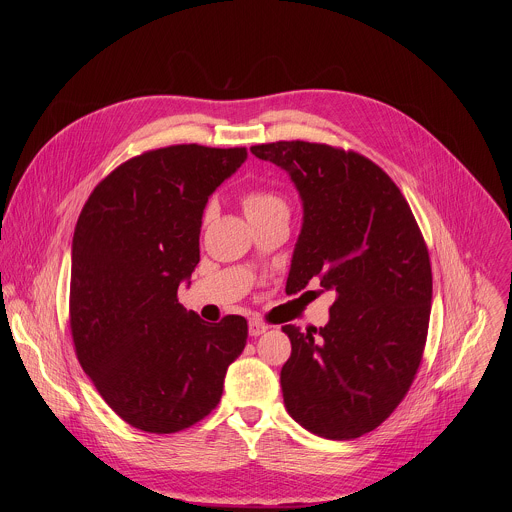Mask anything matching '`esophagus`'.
<instances>
[{"mask_svg": "<svg viewBox=\"0 0 512 512\" xmlns=\"http://www.w3.org/2000/svg\"><path fill=\"white\" fill-rule=\"evenodd\" d=\"M269 330V326L265 324V322H261V320H251L249 322V334L251 336H261V334H265Z\"/></svg>", "mask_w": 512, "mask_h": 512, "instance_id": "34e87169", "label": "esophagus"}]
</instances>
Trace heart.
Segmentation results:
<instances>
[{"instance_id":"1","label":"heart","mask_w":512,"mask_h":512,"mask_svg":"<svg viewBox=\"0 0 512 512\" xmlns=\"http://www.w3.org/2000/svg\"><path fill=\"white\" fill-rule=\"evenodd\" d=\"M243 208L249 216V221H257V218H265L275 212L287 210V200L271 188H253L243 194ZM214 214V204H208L204 210V221H210Z\"/></svg>"}]
</instances>
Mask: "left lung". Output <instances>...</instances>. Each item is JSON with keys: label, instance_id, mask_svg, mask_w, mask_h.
I'll list each match as a JSON object with an SVG mask.
<instances>
[{"label": "left lung", "instance_id": "obj_1", "mask_svg": "<svg viewBox=\"0 0 512 512\" xmlns=\"http://www.w3.org/2000/svg\"><path fill=\"white\" fill-rule=\"evenodd\" d=\"M251 152L285 170L304 202L285 289L298 294L318 277L336 291L324 328H281L291 342L285 409L326 440H354L397 409L421 364L431 312L423 235L397 184L369 158L310 141Z\"/></svg>", "mask_w": 512, "mask_h": 512}]
</instances>
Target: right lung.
Here are the masks:
<instances>
[{"instance_id":"obj_1","label":"right lung","mask_w":512,"mask_h":512,"mask_svg":"<svg viewBox=\"0 0 512 512\" xmlns=\"http://www.w3.org/2000/svg\"><path fill=\"white\" fill-rule=\"evenodd\" d=\"M247 160L245 148L170 145L101 180L72 237L70 332L83 371L131 427L176 433L221 401L247 320L204 322L178 304L200 261L208 196Z\"/></svg>"}]
</instances>
